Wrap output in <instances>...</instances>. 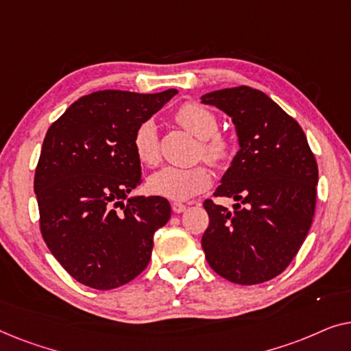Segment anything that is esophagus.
<instances>
[{
  "label": "esophagus",
  "mask_w": 351,
  "mask_h": 351,
  "mask_svg": "<svg viewBox=\"0 0 351 351\" xmlns=\"http://www.w3.org/2000/svg\"><path fill=\"white\" fill-rule=\"evenodd\" d=\"M185 209H186V206H185V204H182V203H172V210H174L176 214L184 213Z\"/></svg>",
  "instance_id": "1"
}]
</instances>
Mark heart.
Here are the masks:
<instances>
[{
  "mask_svg": "<svg viewBox=\"0 0 351 351\" xmlns=\"http://www.w3.org/2000/svg\"><path fill=\"white\" fill-rule=\"evenodd\" d=\"M176 123L199 138L196 155L209 165L223 167L233 156V142L227 134L219 131V118L213 110L198 102L182 104L174 113ZM132 147L137 160L147 166H155L161 158L160 136L153 119L142 121L134 131ZM213 177L204 165L190 167L165 166L148 179L150 193L172 201H186L210 186Z\"/></svg>",
  "mask_w": 351,
  "mask_h": 351,
  "instance_id": "1",
  "label": "heart"
}]
</instances>
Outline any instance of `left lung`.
I'll return each mask as SVG.
<instances>
[{"mask_svg": "<svg viewBox=\"0 0 351 351\" xmlns=\"http://www.w3.org/2000/svg\"><path fill=\"white\" fill-rule=\"evenodd\" d=\"M237 126L239 152L214 196L204 201L209 225L201 239L206 261L225 280L261 285L297 256L313 222L318 165L300 124L249 86L204 94Z\"/></svg>", "mask_w": 351, "mask_h": 351, "instance_id": "left-lung-1", "label": "left lung"}]
</instances>
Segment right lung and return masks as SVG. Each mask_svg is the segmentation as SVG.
Instances as JSON below:
<instances>
[{"label": "right lung", "mask_w": 351, "mask_h": 351, "mask_svg": "<svg viewBox=\"0 0 351 351\" xmlns=\"http://www.w3.org/2000/svg\"><path fill=\"white\" fill-rule=\"evenodd\" d=\"M176 94L97 90L47 129L35 171L40 230L52 256L81 285L114 289L150 262L153 234L169 220L171 204L161 196L124 204L142 184L132 137Z\"/></svg>", "instance_id": "obj_1"}]
</instances>
